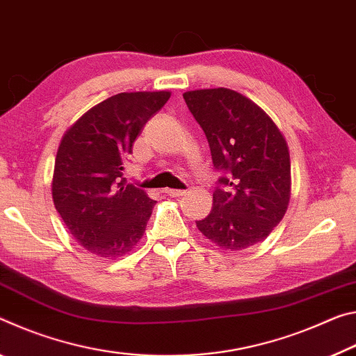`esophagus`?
Returning a JSON list of instances; mask_svg holds the SVG:
<instances>
[{"label": "esophagus", "instance_id": "esophagus-1", "mask_svg": "<svg viewBox=\"0 0 356 356\" xmlns=\"http://www.w3.org/2000/svg\"><path fill=\"white\" fill-rule=\"evenodd\" d=\"M165 194L170 197H181L186 194V191H179V189H165Z\"/></svg>", "mask_w": 356, "mask_h": 356}]
</instances>
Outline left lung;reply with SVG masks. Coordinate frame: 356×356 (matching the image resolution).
<instances>
[{
	"label": "left lung",
	"instance_id": "obj_1",
	"mask_svg": "<svg viewBox=\"0 0 356 356\" xmlns=\"http://www.w3.org/2000/svg\"><path fill=\"white\" fill-rule=\"evenodd\" d=\"M205 132L213 165L224 173L213 209L197 227L222 249L243 250L270 235L290 200V154L282 132L257 104L229 88L186 91Z\"/></svg>",
	"mask_w": 356,
	"mask_h": 356
}]
</instances>
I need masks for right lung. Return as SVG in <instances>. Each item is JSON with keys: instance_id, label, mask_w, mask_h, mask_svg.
Instances as JSON below:
<instances>
[{"instance_id": "right-lung-1", "label": "right lung", "mask_w": 356, "mask_h": 356, "mask_svg": "<svg viewBox=\"0 0 356 356\" xmlns=\"http://www.w3.org/2000/svg\"><path fill=\"white\" fill-rule=\"evenodd\" d=\"M170 91L120 92L90 108L58 147L51 195L71 235L90 252L121 257L143 236L154 200L126 184L124 161Z\"/></svg>"}]
</instances>
